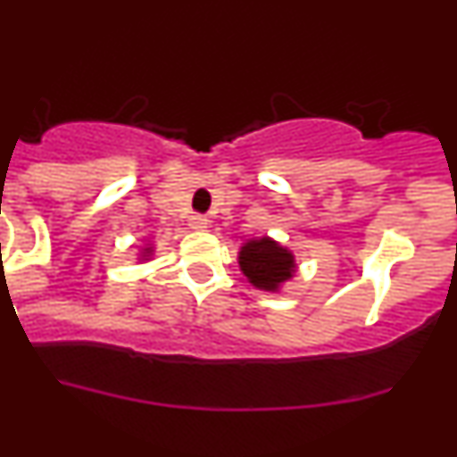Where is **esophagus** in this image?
Segmentation results:
<instances>
[{
	"instance_id": "esophagus-1",
	"label": "esophagus",
	"mask_w": 457,
	"mask_h": 457,
	"mask_svg": "<svg viewBox=\"0 0 457 457\" xmlns=\"http://www.w3.org/2000/svg\"><path fill=\"white\" fill-rule=\"evenodd\" d=\"M189 228H192L194 232H203V229L210 228V220L201 214H194L192 219H189Z\"/></svg>"
}]
</instances>
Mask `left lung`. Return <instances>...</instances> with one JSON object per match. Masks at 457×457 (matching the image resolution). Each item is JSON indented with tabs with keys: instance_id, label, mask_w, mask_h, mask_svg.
<instances>
[{
	"instance_id": "left-lung-1",
	"label": "left lung",
	"mask_w": 457,
	"mask_h": 457,
	"mask_svg": "<svg viewBox=\"0 0 457 457\" xmlns=\"http://www.w3.org/2000/svg\"><path fill=\"white\" fill-rule=\"evenodd\" d=\"M238 265L247 281L259 290L277 292L287 278L295 277V254L270 237L243 243Z\"/></svg>"
}]
</instances>
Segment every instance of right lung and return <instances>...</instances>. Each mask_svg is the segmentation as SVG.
<instances>
[{"label": "right lung", "mask_w": 457, "mask_h": 457, "mask_svg": "<svg viewBox=\"0 0 457 457\" xmlns=\"http://www.w3.org/2000/svg\"><path fill=\"white\" fill-rule=\"evenodd\" d=\"M147 256H152V247H145V252H143V259H147Z\"/></svg>", "instance_id": "add662e5"}]
</instances>
